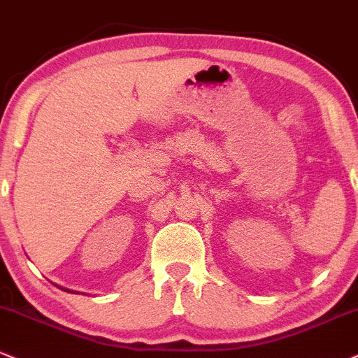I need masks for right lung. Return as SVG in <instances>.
<instances>
[{
	"label": "right lung",
	"instance_id": "add662e5",
	"mask_svg": "<svg viewBox=\"0 0 358 358\" xmlns=\"http://www.w3.org/2000/svg\"><path fill=\"white\" fill-rule=\"evenodd\" d=\"M57 287H58V285H57ZM58 288H60V289H65L66 293H75V292H71V289H69V288H63V287H58Z\"/></svg>",
	"mask_w": 358,
	"mask_h": 358
}]
</instances>
